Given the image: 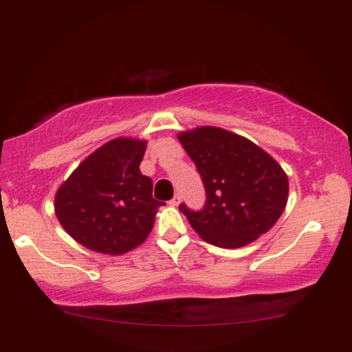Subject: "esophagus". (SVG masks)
Segmentation results:
<instances>
[{
	"label": "esophagus",
	"mask_w": 352,
	"mask_h": 352,
	"mask_svg": "<svg viewBox=\"0 0 352 352\" xmlns=\"http://www.w3.org/2000/svg\"><path fill=\"white\" fill-rule=\"evenodd\" d=\"M181 200H182V199H181V195H179V194H176V195L173 197V199L170 200V205H171V206H177V205L181 204Z\"/></svg>",
	"instance_id": "esophagus-1"
}]
</instances>
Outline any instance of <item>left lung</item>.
Listing matches in <instances>:
<instances>
[{"mask_svg":"<svg viewBox=\"0 0 352 352\" xmlns=\"http://www.w3.org/2000/svg\"><path fill=\"white\" fill-rule=\"evenodd\" d=\"M206 190L201 211L182 204L192 229L214 247L240 248L274 228L288 200V176L250 139L218 126L177 134Z\"/></svg>","mask_w":352,"mask_h":352,"instance_id":"1","label":"left lung"}]
</instances>
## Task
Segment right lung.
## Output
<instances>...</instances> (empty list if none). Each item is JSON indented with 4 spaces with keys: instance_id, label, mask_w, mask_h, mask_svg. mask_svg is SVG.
Here are the masks:
<instances>
[{
    "instance_id": "1",
    "label": "right lung",
    "mask_w": 352,
    "mask_h": 352,
    "mask_svg": "<svg viewBox=\"0 0 352 352\" xmlns=\"http://www.w3.org/2000/svg\"><path fill=\"white\" fill-rule=\"evenodd\" d=\"M146 139L115 138L85 158L56 192L54 211L67 234L93 252L128 253L146 242L163 205L141 165Z\"/></svg>"
}]
</instances>
